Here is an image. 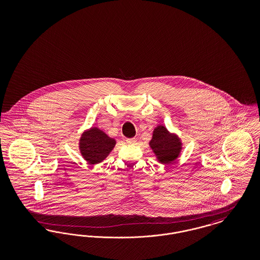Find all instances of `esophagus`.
<instances>
[{"mask_svg":"<svg viewBox=\"0 0 260 260\" xmlns=\"http://www.w3.org/2000/svg\"><path fill=\"white\" fill-rule=\"evenodd\" d=\"M125 141H126L127 144H131V145H134V144L136 143V138H127Z\"/></svg>","mask_w":260,"mask_h":260,"instance_id":"obj_1","label":"esophagus"}]
</instances>
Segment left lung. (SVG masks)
I'll return each mask as SVG.
<instances>
[{
	"label": "left lung",
	"mask_w": 260,
	"mask_h": 260,
	"mask_svg": "<svg viewBox=\"0 0 260 260\" xmlns=\"http://www.w3.org/2000/svg\"><path fill=\"white\" fill-rule=\"evenodd\" d=\"M149 147L154 153L156 160L166 166L171 165L179 158L183 143L175 133L170 132L166 125L159 124L153 131Z\"/></svg>",
	"instance_id": "1"
}]
</instances>
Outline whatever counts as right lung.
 <instances>
[{"label":"right lung","mask_w":260,"mask_h":260,"mask_svg":"<svg viewBox=\"0 0 260 260\" xmlns=\"http://www.w3.org/2000/svg\"><path fill=\"white\" fill-rule=\"evenodd\" d=\"M116 143L115 138L92 125L82 133L79 139V151L88 165L96 166L109 156Z\"/></svg>","instance_id":"right-lung-1"}]
</instances>
